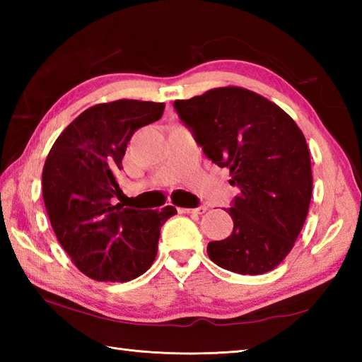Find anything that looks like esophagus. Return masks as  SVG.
Instances as JSON below:
<instances>
[{"mask_svg":"<svg viewBox=\"0 0 362 362\" xmlns=\"http://www.w3.org/2000/svg\"><path fill=\"white\" fill-rule=\"evenodd\" d=\"M209 210V206L206 205H199L197 209H179L180 213H197V214H202Z\"/></svg>","mask_w":362,"mask_h":362,"instance_id":"34e87169","label":"esophagus"}]
</instances>
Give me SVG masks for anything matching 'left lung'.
Returning a JSON list of instances; mask_svg holds the SVG:
<instances>
[{
    "instance_id": "left-lung-1",
    "label": "left lung",
    "mask_w": 362,
    "mask_h": 362,
    "mask_svg": "<svg viewBox=\"0 0 362 362\" xmlns=\"http://www.w3.org/2000/svg\"><path fill=\"white\" fill-rule=\"evenodd\" d=\"M174 109L219 168L240 188L227 213L233 232L206 247L222 269L243 275L272 271L286 258L308 214L313 174L308 144L296 121L269 99L219 87L174 101Z\"/></svg>"
}]
</instances>
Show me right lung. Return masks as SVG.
I'll use <instances>...</instances> for the list:
<instances>
[{
  "label": "right lung",
  "mask_w": 362,
  "mask_h": 362,
  "mask_svg": "<svg viewBox=\"0 0 362 362\" xmlns=\"http://www.w3.org/2000/svg\"><path fill=\"white\" fill-rule=\"evenodd\" d=\"M163 103L118 99L82 112L46 157L42 187L51 226L82 274L96 281H130L157 257L160 228L174 206L134 210L115 204L130 138L156 122Z\"/></svg>",
  "instance_id": "right-lung-1"
}]
</instances>
